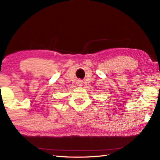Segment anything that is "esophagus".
<instances>
[{
    "mask_svg": "<svg viewBox=\"0 0 160 160\" xmlns=\"http://www.w3.org/2000/svg\"><path fill=\"white\" fill-rule=\"evenodd\" d=\"M77 85H82V81H81V80H79L77 82Z\"/></svg>",
    "mask_w": 160,
    "mask_h": 160,
    "instance_id": "34e87169",
    "label": "esophagus"
}]
</instances>
